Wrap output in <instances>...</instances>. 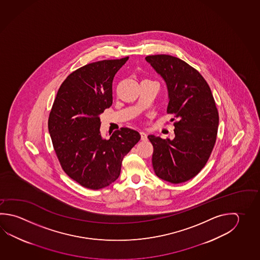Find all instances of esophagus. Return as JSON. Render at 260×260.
<instances>
[{"instance_id": "esophagus-1", "label": "esophagus", "mask_w": 260, "mask_h": 260, "mask_svg": "<svg viewBox=\"0 0 260 260\" xmlns=\"http://www.w3.org/2000/svg\"><path fill=\"white\" fill-rule=\"evenodd\" d=\"M140 135H141V139L143 141H146V140H147V136L146 133L140 132Z\"/></svg>"}]
</instances>
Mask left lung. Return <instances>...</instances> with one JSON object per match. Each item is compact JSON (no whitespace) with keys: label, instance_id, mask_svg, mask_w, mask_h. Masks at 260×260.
Wrapping results in <instances>:
<instances>
[{"label":"left lung","instance_id":"8db88e82","mask_svg":"<svg viewBox=\"0 0 260 260\" xmlns=\"http://www.w3.org/2000/svg\"><path fill=\"white\" fill-rule=\"evenodd\" d=\"M146 60L165 81L173 114L175 137L149 135L152 164L161 180L174 184L192 179L206 165L213 151L219 114L210 87L192 67L170 55L147 56Z\"/></svg>","mask_w":260,"mask_h":260}]
</instances>
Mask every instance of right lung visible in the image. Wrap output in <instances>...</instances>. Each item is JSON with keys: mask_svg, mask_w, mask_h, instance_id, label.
I'll return each instance as SVG.
<instances>
[{"mask_svg": "<svg viewBox=\"0 0 260 260\" xmlns=\"http://www.w3.org/2000/svg\"><path fill=\"white\" fill-rule=\"evenodd\" d=\"M128 58L93 62L73 71L49 114L48 131L62 169L87 189H103L117 180L123 156L141 138L127 127L108 139L100 131V115L113 104V78Z\"/></svg>", "mask_w": 260, "mask_h": 260, "instance_id": "right-lung-1", "label": "right lung"}]
</instances>
